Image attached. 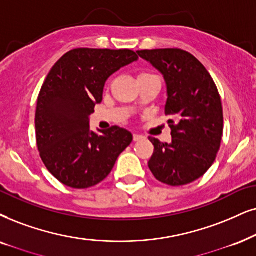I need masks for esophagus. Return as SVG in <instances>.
Masks as SVG:
<instances>
[{"label": "esophagus", "instance_id": "esophagus-1", "mask_svg": "<svg viewBox=\"0 0 256 256\" xmlns=\"http://www.w3.org/2000/svg\"><path fill=\"white\" fill-rule=\"evenodd\" d=\"M144 138V136L142 134H134V142H138V140H142V139Z\"/></svg>", "mask_w": 256, "mask_h": 256}]
</instances>
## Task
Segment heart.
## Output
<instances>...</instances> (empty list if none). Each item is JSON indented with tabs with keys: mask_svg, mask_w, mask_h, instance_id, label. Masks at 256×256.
<instances>
[{
	"mask_svg": "<svg viewBox=\"0 0 256 256\" xmlns=\"http://www.w3.org/2000/svg\"><path fill=\"white\" fill-rule=\"evenodd\" d=\"M140 76H148V74H145V73H143V74H140Z\"/></svg>",
	"mask_w": 256,
	"mask_h": 256,
	"instance_id": "1",
	"label": "heart"
}]
</instances>
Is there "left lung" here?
Here are the masks:
<instances>
[{
  "instance_id": "8db88e82",
  "label": "left lung",
  "mask_w": 256,
  "mask_h": 256,
  "mask_svg": "<svg viewBox=\"0 0 256 256\" xmlns=\"http://www.w3.org/2000/svg\"><path fill=\"white\" fill-rule=\"evenodd\" d=\"M160 70L166 84V116L171 143L148 137L154 151L148 168L160 182L171 186L202 177L215 162L223 134V111L218 87L192 54L178 48L138 50Z\"/></svg>"
}]
</instances>
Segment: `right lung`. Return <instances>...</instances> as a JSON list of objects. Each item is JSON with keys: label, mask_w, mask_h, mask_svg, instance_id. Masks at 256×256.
<instances>
[{"label": "right lung", "mask_w": 256, "mask_h": 256, "mask_svg": "<svg viewBox=\"0 0 256 256\" xmlns=\"http://www.w3.org/2000/svg\"><path fill=\"white\" fill-rule=\"evenodd\" d=\"M137 60L130 50L76 48L48 73L35 113L36 143L48 171L64 186H96L132 143L131 132L119 126L100 134L90 131V116L102 102L108 78Z\"/></svg>", "instance_id": "add662e5"}]
</instances>
